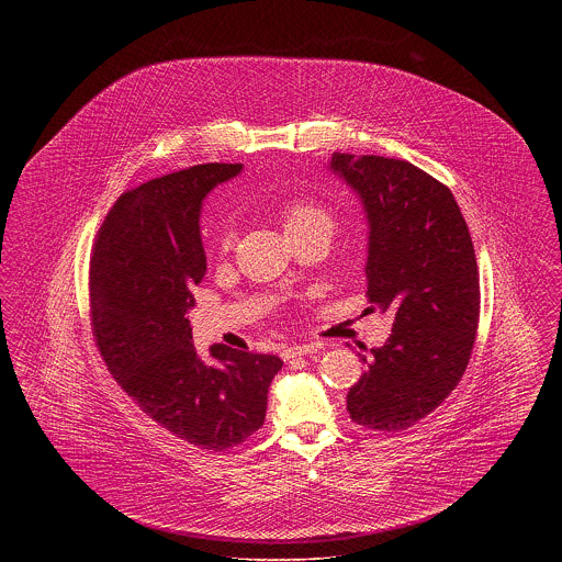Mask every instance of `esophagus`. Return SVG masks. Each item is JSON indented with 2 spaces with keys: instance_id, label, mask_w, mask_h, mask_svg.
I'll return each instance as SVG.
<instances>
[{
  "instance_id": "1",
  "label": "esophagus",
  "mask_w": 562,
  "mask_h": 562,
  "mask_svg": "<svg viewBox=\"0 0 562 562\" xmlns=\"http://www.w3.org/2000/svg\"><path fill=\"white\" fill-rule=\"evenodd\" d=\"M321 350V344H299V346H290L281 352L283 361H292V359H299V357H307V355H314Z\"/></svg>"
}]
</instances>
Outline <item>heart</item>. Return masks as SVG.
Listing matches in <instances>:
<instances>
[{"label": "heart", "mask_w": 562, "mask_h": 562, "mask_svg": "<svg viewBox=\"0 0 562 562\" xmlns=\"http://www.w3.org/2000/svg\"><path fill=\"white\" fill-rule=\"evenodd\" d=\"M281 223L285 236L294 234H310V232H324L333 236L335 232V216L314 201H290L281 210ZM232 244V229H225L221 236V248L227 250Z\"/></svg>", "instance_id": "heart-1"}]
</instances>
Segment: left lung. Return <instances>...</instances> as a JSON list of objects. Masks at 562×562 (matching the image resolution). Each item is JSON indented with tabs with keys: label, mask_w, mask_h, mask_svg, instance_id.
Instances as JSON below:
<instances>
[{
	"label": "left lung",
	"mask_w": 562,
	"mask_h": 562,
	"mask_svg": "<svg viewBox=\"0 0 562 562\" xmlns=\"http://www.w3.org/2000/svg\"><path fill=\"white\" fill-rule=\"evenodd\" d=\"M330 170L368 218L370 310L394 312L346 406L363 428L401 432L446 401L470 363L481 318L474 244L450 188L411 161L333 154Z\"/></svg>",
	"instance_id": "8db88e82"
}]
</instances>
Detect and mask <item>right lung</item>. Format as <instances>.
Here are the masks:
<instances>
[{
  "label": "right lung",
  "instance_id": "1",
  "mask_svg": "<svg viewBox=\"0 0 562 562\" xmlns=\"http://www.w3.org/2000/svg\"><path fill=\"white\" fill-rule=\"evenodd\" d=\"M241 164H199L127 190L108 212L90 259L97 348L125 394L161 428L203 450L246 441L266 419L283 361L223 344L205 361L188 312L205 277L203 199Z\"/></svg>",
  "mask_w": 562,
  "mask_h": 562
}]
</instances>
